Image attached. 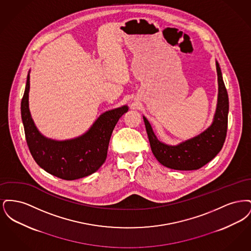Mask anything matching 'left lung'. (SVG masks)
I'll return each mask as SVG.
<instances>
[{"label":"left lung","instance_id":"obj_1","mask_svg":"<svg viewBox=\"0 0 251 251\" xmlns=\"http://www.w3.org/2000/svg\"><path fill=\"white\" fill-rule=\"evenodd\" d=\"M218 77V100L214 122L200 135L178 146L161 143L144 117L146 130L152 153L163 166L176 170H196L212 161L221 151L227 130L228 97L219 64L216 62Z\"/></svg>","mask_w":251,"mask_h":251}]
</instances>
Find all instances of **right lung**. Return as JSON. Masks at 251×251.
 Segmentation results:
<instances>
[{
	"label": "right lung",
	"mask_w": 251,
	"mask_h": 251,
	"mask_svg": "<svg viewBox=\"0 0 251 251\" xmlns=\"http://www.w3.org/2000/svg\"><path fill=\"white\" fill-rule=\"evenodd\" d=\"M29 88L28 74L21 112L27 146L36 164L50 174L67 180L84 178L96 172L105 162L113 130L128 107L125 105L105 112L80 137L55 141L37 131L28 106Z\"/></svg>",
	"instance_id": "right-lung-1"
}]
</instances>
